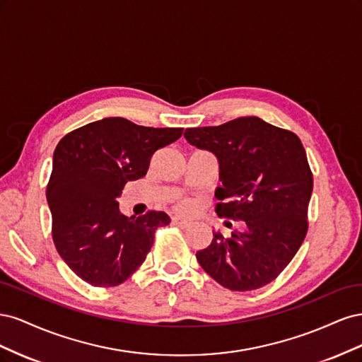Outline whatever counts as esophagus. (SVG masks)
Returning a JSON list of instances; mask_svg holds the SVG:
<instances>
[{"label":"esophagus","mask_w":362,"mask_h":362,"mask_svg":"<svg viewBox=\"0 0 362 362\" xmlns=\"http://www.w3.org/2000/svg\"><path fill=\"white\" fill-rule=\"evenodd\" d=\"M172 222H173V225H177V226H180V228H182V229L192 226V222H190V221H187V218H184V217H180V216L172 217Z\"/></svg>","instance_id":"esophagus-1"}]
</instances>
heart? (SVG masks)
Listing matches in <instances>:
<instances>
[{"mask_svg": "<svg viewBox=\"0 0 362 362\" xmlns=\"http://www.w3.org/2000/svg\"><path fill=\"white\" fill-rule=\"evenodd\" d=\"M178 208H180V210H182V211H190V210H193V202L187 201V199L178 201Z\"/></svg>", "mask_w": 362, "mask_h": 362, "instance_id": "heart-1", "label": "heart"}]
</instances>
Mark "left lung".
Segmentation results:
<instances>
[{"label":"left lung","instance_id":"8db88e82","mask_svg":"<svg viewBox=\"0 0 362 362\" xmlns=\"http://www.w3.org/2000/svg\"><path fill=\"white\" fill-rule=\"evenodd\" d=\"M190 145L218 161L216 213L246 222L231 237L213 233L196 252L201 267L222 287L250 291L267 286L299 250L308 231L313 173L300 139L257 116L218 127L187 128Z\"/></svg>","mask_w":362,"mask_h":362}]
</instances>
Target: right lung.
I'll list each match as a JSON object with an SVG mask.
<instances>
[{
    "mask_svg": "<svg viewBox=\"0 0 362 362\" xmlns=\"http://www.w3.org/2000/svg\"><path fill=\"white\" fill-rule=\"evenodd\" d=\"M181 134L182 128L105 117L59 141L47 201L54 245L76 276L93 287H116L144 264L156 229L170 217L163 211L127 217L116 199L128 181L145 177L154 152Z\"/></svg>",
    "mask_w": 362,
    "mask_h": 362,
    "instance_id": "1",
    "label": "right lung"
}]
</instances>
